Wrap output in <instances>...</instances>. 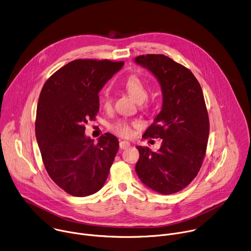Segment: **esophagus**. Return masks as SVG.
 Listing matches in <instances>:
<instances>
[{"label":"esophagus","mask_w":251,"mask_h":251,"mask_svg":"<svg viewBox=\"0 0 251 251\" xmlns=\"http://www.w3.org/2000/svg\"><path fill=\"white\" fill-rule=\"evenodd\" d=\"M130 146V143L128 141H126V140H122L120 141V147L121 149H126L127 147Z\"/></svg>","instance_id":"esophagus-1"}]
</instances>
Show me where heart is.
<instances>
[{"instance_id":"heart-1","label":"heart","mask_w":251,"mask_h":251,"mask_svg":"<svg viewBox=\"0 0 251 251\" xmlns=\"http://www.w3.org/2000/svg\"><path fill=\"white\" fill-rule=\"evenodd\" d=\"M126 90L136 100L137 102H140L141 106L146 108L149 103L145 100L148 96L147 87L144 81L136 74L129 75L125 81ZM104 107L106 109L110 108L112 105V98L109 91H106L104 94ZM142 126V123L138 120H127V119H120L117 122L113 123L110 126L111 130L122 137H131L133 135V130L140 128Z\"/></svg>"}]
</instances>
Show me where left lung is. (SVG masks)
<instances>
[{"instance_id":"left-lung-1","label":"left lung","mask_w":251,"mask_h":251,"mask_svg":"<svg viewBox=\"0 0 251 251\" xmlns=\"http://www.w3.org/2000/svg\"><path fill=\"white\" fill-rule=\"evenodd\" d=\"M135 62L158 79L163 105L144 138H161L158 151L136 146L135 171L150 189L169 195L187 187L198 175L207 152L210 132L208 110L201 85L185 66L163 54L135 57Z\"/></svg>"}]
</instances>
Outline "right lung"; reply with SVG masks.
Returning <instances> with one entry per match:
<instances>
[{
    "label": "right lung",
    "instance_id": "1",
    "mask_svg": "<svg viewBox=\"0 0 251 251\" xmlns=\"http://www.w3.org/2000/svg\"><path fill=\"white\" fill-rule=\"evenodd\" d=\"M124 61L76 59L44 83L36 108L35 136L44 167L52 181L74 197L101 189L119 150L118 138L106 133L98 143L85 136L95 121L99 92Z\"/></svg>",
    "mask_w": 251,
    "mask_h": 251
}]
</instances>
